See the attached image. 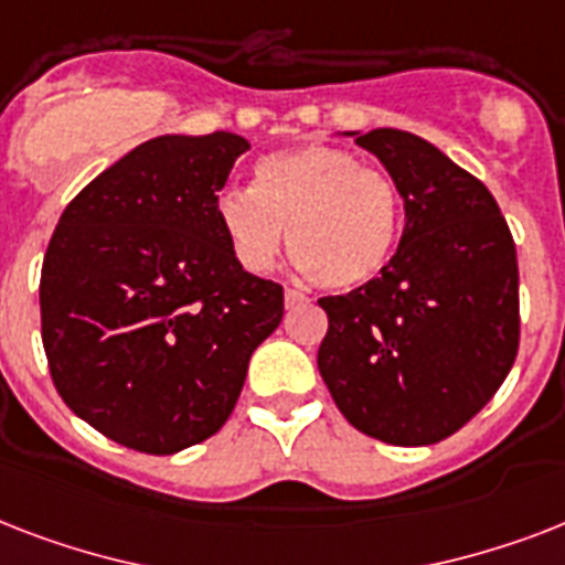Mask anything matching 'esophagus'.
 I'll return each mask as SVG.
<instances>
[{
    "mask_svg": "<svg viewBox=\"0 0 565 565\" xmlns=\"http://www.w3.org/2000/svg\"><path fill=\"white\" fill-rule=\"evenodd\" d=\"M301 301H308L305 296H301V292L284 290V305H287V308H296V305H301Z\"/></svg>",
    "mask_w": 565,
    "mask_h": 565,
    "instance_id": "esophagus-1",
    "label": "esophagus"
}]
</instances>
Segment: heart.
<instances>
[{
    "label": "heart",
    "instance_id": "obj_1",
    "mask_svg": "<svg viewBox=\"0 0 565 565\" xmlns=\"http://www.w3.org/2000/svg\"><path fill=\"white\" fill-rule=\"evenodd\" d=\"M231 255L252 275L269 273L287 228L296 264L328 290H358L384 273L402 234V195L354 152L301 143L264 154L255 188L216 195Z\"/></svg>",
    "mask_w": 565,
    "mask_h": 565
}]
</instances>
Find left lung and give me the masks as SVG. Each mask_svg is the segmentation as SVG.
<instances>
[{
  "label": "left lung",
  "instance_id": "1",
  "mask_svg": "<svg viewBox=\"0 0 565 565\" xmlns=\"http://www.w3.org/2000/svg\"><path fill=\"white\" fill-rule=\"evenodd\" d=\"M345 135L390 172L404 231L375 281L319 299V375L358 430L430 446L463 428L516 361V246L490 190L434 143L398 128Z\"/></svg>",
  "mask_w": 565,
  "mask_h": 565
}]
</instances>
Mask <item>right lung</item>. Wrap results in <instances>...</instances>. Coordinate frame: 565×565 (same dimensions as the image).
<instances>
[{
  "label": "right lung",
  "instance_id": "obj_1",
  "mask_svg": "<svg viewBox=\"0 0 565 565\" xmlns=\"http://www.w3.org/2000/svg\"><path fill=\"white\" fill-rule=\"evenodd\" d=\"M248 140H146L66 204L40 273L49 372L66 407L119 446L175 455L225 425L281 284L248 275L216 195Z\"/></svg>",
  "mask_w": 565,
  "mask_h": 565
}]
</instances>
